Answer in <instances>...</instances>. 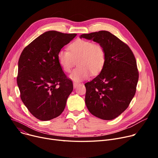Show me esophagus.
<instances>
[{
    "instance_id": "1",
    "label": "esophagus",
    "mask_w": 158,
    "mask_h": 158,
    "mask_svg": "<svg viewBox=\"0 0 158 158\" xmlns=\"http://www.w3.org/2000/svg\"><path fill=\"white\" fill-rule=\"evenodd\" d=\"M79 85H80V83H78V82H73V88H76Z\"/></svg>"
}]
</instances>
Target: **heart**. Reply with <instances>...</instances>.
I'll return each mask as SVG.
<instances>
[{
	"label": "heart",
	"instance_id": "b5f03b06",
	"mask_svg": "<svg viewBox=\"0 0 158 158\" xmlns=\"http://www.w3.org/2000/svg\"><path fill=\"white\" fill-rule=\"evenodd\" d=\"M57 59L63 71L67 73L77 61L78 66L69 77L75 82H79L87 79L90 74L95 76L102 71L106 62V52L102 45L80 39L70 45L69 51L60 49Z\"/></svg>",
	"mask_w": 158,
	"mask_h": 158
}]
</instances>
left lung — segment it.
<instances>
[{
    "label": "left lung",
    "mask_w": 158,
    "mask_h": 158,
    "mask_svg": "<svg viewBox=\"0 0 158 158\" xmlns=\"http://www.w3.org/2000/svg\"><path fill=\"white\" fill-rule=\"evenodd\" d=\"M80 38L103 46L106 62L98 76L85 85L89 111L102 120H113L125 111L134 97L139 77L135 57L129 46L109 31L83 34Z\"/></svg>",
    "instance_id": "8db88e82"
}]
</instances>
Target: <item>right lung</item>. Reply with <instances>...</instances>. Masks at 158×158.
Instances as JSON below:
<instances>
[{
	"label": "right lung",
	"instance_id": "obj_1",
	"mask_svg": "<svg viewBox=\"0 0 158 158\" xmlns=\"http://www.w3.org/2000/svg\"><path fill=\"white\" fill-rule=\"evenodd\" d=\"M76 35L47 31L21 53L16 79L20 98L29 112L40 120L60 116L72 92V81L63 72L57 54Z\"/></svg>",
	"mask_w": 158,
	"mask_h": 158
}]
</instances>
